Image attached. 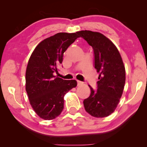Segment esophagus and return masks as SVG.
<instances>
[{
    "label": "esophagus",
    "instance_id": "34e87169",
    "mask_svg": "<svg viewBox=\"0 0 147 147\" xmlns=\"http://www.w3.org/2000/svg\"><path fill=\"white\" fill-rule=\"evenodd\" d=\"M77 85H78V86L81 85V84H82V82H80V81H79V80H77Z\"/></svg>",
    "mask_w": 147,
    "mask_h": 147
}]
</instances>
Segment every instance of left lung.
<instances>
[{"instance_id":"left-lung-1","label":"left lung","mask_w":147,"mask_h":147,"mask_svg":"<svg viewBox=\"0 0 147 147\" xmlns=\"http://www.w3.org/2000/svg\"><path fill=\"white\" fill-rule=\"evenodd\" d=\"M92 47L94 66L99 75L97 89L90 86V95L84 100L85 110L95 117H105L114 112L124 90L125 68L117 48L99 32L82 30L77 32Z\"/></svg>"}]
</instances>
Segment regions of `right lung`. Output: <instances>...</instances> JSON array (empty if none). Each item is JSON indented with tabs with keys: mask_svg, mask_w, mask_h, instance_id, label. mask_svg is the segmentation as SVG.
<instances>
[{
	"mask_svg": "<svg viewBox=\"0 0 147 147\" xmlns=\"http://www.w3.org/2000/svg\"><path fill=\"white\" fill-rule=\"evenodd\" d=\"M77 33H57L42 41L31 55L25 73V89L35 113L45 120L53 119L63 109L64 95L77 86L75 80L55 76L63 53L78 38Z\"/></svg>",
	"mask_w": 147,
	"mask_h": 147,
	"instance_id": "obj_1",
	"label": "right lung"
}]
</instances>
